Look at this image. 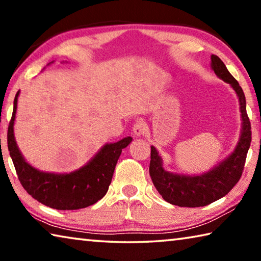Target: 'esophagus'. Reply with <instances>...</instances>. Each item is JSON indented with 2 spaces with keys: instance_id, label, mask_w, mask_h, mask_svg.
Listing matches in <instances>:
<instances>
[{
  "instance_id": "esophagus-1",
  "label": "esophagus",
  "mask_w": 261,
  "mask_h": 261,
  "mask_svg": "<svg viewBox=\"0 0 261 261\" xmlns=\"http://www.w3.org/2000/svg\"><path fill=\"white\" fill-rule=\"evenodd\" d=\"M132 131L136 136H143L144 134H146L147 131V125L145 121L143 120H137L134 124V127H132Z\"/></svg>"
}]
</instances>
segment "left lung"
I'll list each match as a JSON object with an SVG mask.
<instances>
[{"mask_svg": "<svg viewBox=\"0 0 261 261\" xmlns=\"http://www.w3.org/2000/svg\"><path fill=\"white\" fill-rule=\"evenodd\" d=\"M212 69L216 76L230 84L236 91L243 120L242 136L235 152L227 160L221 162L207 174L196 177L168 173L162 168V160L155 147H151L149 176L154 187L166 201L180 207L206 206L226 196L241 178L252 139L251 123L246 113L245 95L240 84L228 71L219 56L212 55Z\"/></svg>", "mask_w": 261, "mask_h": 261, "instance_id": "1", "label": "left lung"}]
</instances>
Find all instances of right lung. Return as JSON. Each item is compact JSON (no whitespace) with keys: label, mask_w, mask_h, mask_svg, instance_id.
<instances>
[{"label":"right lung","mask_w":261,"mask_h":261,"mask_svg":"<svg viewBox=\"0 0 261 261\" xmlns=\"http://www.w3.org/2000/svg\"><path fill=\"white\" fill-rule=\"evenodd\" d=\"M17 92L14 112L8 127V148L14 162L20 184L35 200L55 210H79L95 204L107 193L113 174L122 149L129 145L132 138L126 137L114 144H107L92 160L70 174L42 173L26 162L17 147L14 137Z\"/></svg>","instance_id":"add662e5"}]
</instances>
